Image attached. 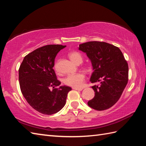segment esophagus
Returning a JSON list of instances; mask_svg holds the SVG:
<instances>
[{
	"label": "esophagus",
	"mask_w": 146,
	"mask_h": 146,
	"mask_svg": "<svg viewBox=\"0 0 146 146\" xmlns=\"http://www.w3.org/2000/svg\"><path fill=\"white\" fill-rule=\"evenodd\" d=\"M73 90H79V91H82L83 88H75V87H73L72 88Z\"/></svg>",
	"instance_id": "34e87169"
}]
</instances>
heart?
Wrapping results in <instances>:
<instances>
[{"mask_svg":"<svg viewBox=\"0 0 146 146\" xmlns=\"http://www.w3.org/2000/svg\"><path fill=\"white\" fill-rule=\"evenodd\" d=\"M70 59L76 64H80L83 62V56L79 52L77 51H73L71 52L68 54ZM54 69L55 70L58 71V63H56L54 64ZM85 70L86 71H90V67H85ZM85 76L82 73H78L74 75H67L65 78L63 79V82L66 85L71 86V87L75 88H80L83 85V82L85 81Z\"/></svg>","mask_w":146,"mask_h":146,"instance_id":"b5f03b06","label":"heart"}]
</instances>
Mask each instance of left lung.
<instances>
[{"label": "left lung", "mask_w": 146, "mask_h": 146, "mask_svg": "<svg viewBox=\"0 0 146 146\" xmlns=\"http://www.w3.org/2000/svg\"><path fill=\"white\" fill-rule=\"evenodd\" d=\"M92 61L94 72L90 82L95 97L89 107L98 111L107 110L119 100L129 80V66L120 49L109 43L90 41L79 45Z\"/></svg>", "instance_id": "1"}]
</instances>
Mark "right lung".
I'll return each instance as SVG.
<instances>
[{
    "instance_id": "1",
    "label": "right lung",
    "mask_w": 146,
    "mask_h": 146,
    "mask_svg": "<svg viewBox=\"0 0 146 146\" xmlns=\"http://www.w3.org/2000/svg\"><path fill=\"white\" fill-rule=\"evenodd\" d=\"M66 46H42L24 57L19 69L21 91L31 106L39 113L52 115L66 104L69 86H61L53 69L58 52Z\"/></svg>"
}]
</instances>
